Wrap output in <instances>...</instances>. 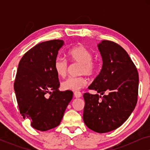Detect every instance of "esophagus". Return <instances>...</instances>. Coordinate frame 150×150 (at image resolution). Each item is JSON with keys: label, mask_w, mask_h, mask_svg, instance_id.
<instances>
[{"label": "esophagus", "mask_w": 150, "mask_h": 150, "mask_svg": "<svg viewBox=\"0 0 150 150\" xmlns=\"http://www.w3.org/2000/svg\"><path fill=\"white\" fill-rule=\"evenodd\" d=\"M74 97L76 98H79L82 96L81 93V92H79V91H76V92H74Z\"/></svg>", "instance_id": "esophagus-1"}]
</instances>
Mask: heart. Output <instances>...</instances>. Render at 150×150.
<instances>
[{
  "label": "heart",
  "instance_id": "b5f03b06",
  "mask_svg": "<svg viewBox=\"0 0 150 150\" xmlns=\"http://www.w3.org/2000/svg\"><path fill=\"white\" fill-rule=\"evenodd\" d=\"M69 60L81 65L79 74L80 75L92 76L95 74L97 65L93 61V54L83 46H76L71 48L67 52ZM68 63L64 59L57 57L54 62V69L59 77L63 78L68 71ZM87 80L83 76L69 77L61 83V89L64 91H76L85 87Z\"/></svg>",
  "mask_w": 150,
  "mask_h": 150
}]
</instances>
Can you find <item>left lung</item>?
Masks as SVG:
<instances>
[{"mask_svg": "<svg viewBox=\"0 0 150 150\" xmlns=\"http://www.w3.org/2000/svg\"><path fill=\"white\" fill-rule=\"evenodd\" d=\"M102 67L89 87L100 94L85 93L83 121L91 130L105 133L122 126L137 102L139 74L126 51L116 43L103 40L98 45Z\"/></svg>", "mask_w": 150, "mask_h": 150, "instance_id": "obj_1", "label": "left lung"}]
</instances>
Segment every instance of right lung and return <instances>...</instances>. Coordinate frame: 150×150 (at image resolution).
Segmentation results:
<instances>
[{
    "mask_svg": "<svg viewBox=\"0 0 150 150\" xmlns=\"http://www.w3.org/2000/svg\"><path fill=\"white\" fill-rule=\"evenodd\" d=\"M64 44L53 40L37 44L20 60L14 91L20 114L33 128L46 131L60 124L73 97L71 91H60L54 62Z\"/></svg>",
    "mask_w": 150,
    "mask_h": 150,
    "instance_id": "obj_1",
    "label": "right lung"
}]
</instances>
